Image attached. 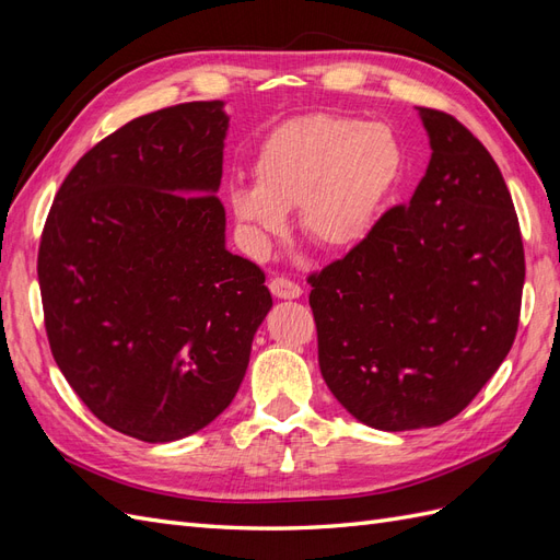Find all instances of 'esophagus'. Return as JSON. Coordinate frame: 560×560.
Returning <instances> with one entry per match:
<instances>
[{"label":"esophagus","mask_w":560,"mask_h":560,"mask_svg":"<svg viewBox=\"0 0 560 560\" xmlns=\"http://www.w3.org/2000/svg\"><path fill=\"white\" fill-rule=\"evenodd\" d=\"M268 287H270V292H273V296H278V299H299V296L303 294V290H301V287H299L296 282L287 280V278H282V276L270 280Z\"/></svg>","instance_id":"34e87169"}]
</instances>
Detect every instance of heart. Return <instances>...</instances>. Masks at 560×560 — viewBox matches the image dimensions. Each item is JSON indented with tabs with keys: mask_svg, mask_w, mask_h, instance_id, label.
<instances>
[{
	"mask_svg": "<svg viewBox=\"0 0 560 560\" xmlns=\"http://www.w3.org/2000/svg\"><path fill=\"white\" fill-rule=\"evenodd\" d=\"M406 167V149L393 126L306 114L266 135L252 163L254 184H231L226 202L252 257H264L292 210L308 241L343 252L374 233L401 189Z\"/></svg>",
	"mask_w": 560,
	"mask_h": 560,
	"instance_id": "heart-1",
	"label": "heart"
}]
</instances>
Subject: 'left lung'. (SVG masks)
I'll return each mask as SVG.
<instances>
[{"label": "left lung", "mask_w": 560, "mask_h": 560, "mask_svg": "<svg viewBox=\"0 0 560 560\" xmlns=\"http://www.w3.org/2000/svg\"><path fill=\"white\" fill-rule=\"evenodd\" d=\"M432 159L409 206L308 278L317 360L360 422L401 432L455 418L518 329V217L488 149L446 112L418 107Z\"/></svg>", "instance_id": "1"}]
</instances>
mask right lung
Here are the masks:
<instances>
[{
    "instance_id": "1",
    "label": "right lung",
    "mask_w": 560,
    "mask_h": 560,
    "mask_svg": "<svg viewBox=\"0 0 560 560\" xmlns=\"http://www.w3.org/2000/svg\"><path fill=\"white\" fill-rule=\"evenodd\" d=\"M222 100L132 118L86 151L46 217L37 273L62 376L107 428L189 436L233 401L273 306L226 249Z\"/></svg>"
}]
</instances>
